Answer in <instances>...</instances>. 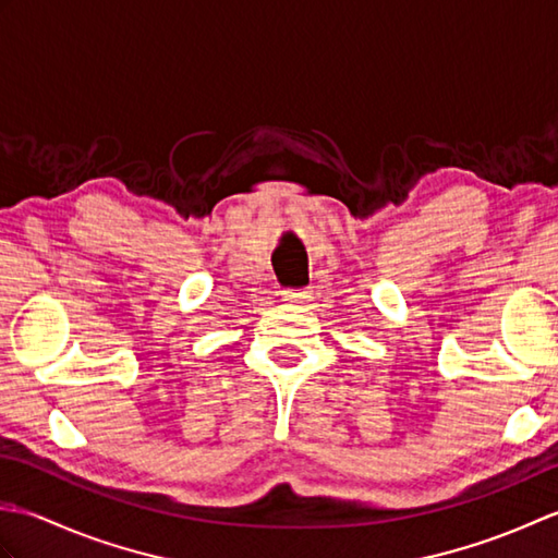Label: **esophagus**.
Returning a JSON list of instances; mask_svg holds the SVG:
<instances>
[{
  "label": "esophagus",
  "mask_w": 558,
  "mask_h": 558,
  "mask_svg": "<svg viewBox=\"0 0 558 558\" xmlns=\"http://www.w3.org/2000/svg\"><path fill=\"white\" fill-rule=\"evenodd\" d=\"M286 298L290 302H302L304 298H310V292L302 290V288H290V290H286Z\"/></svg>",
  "instance_id": "1"
}]
</instances>
